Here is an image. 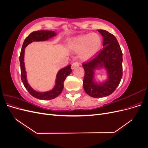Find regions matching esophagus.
<instances>
[{"label":"esophagus","mask_w":148,"mask_h":148,"mask_svg":"<svg viewBox=\"0 0 148 148\" xmlns=\"http://www.w3.org/2000/svg\"><path fill=\"white\" fill-rule=\"evenodd\" d=\"M78 66H79V63L78 62H74V63H73L72 65H71V69H75L76 67H77Z\"/></svg>","instance_id":"obj_1"}]
</instances>
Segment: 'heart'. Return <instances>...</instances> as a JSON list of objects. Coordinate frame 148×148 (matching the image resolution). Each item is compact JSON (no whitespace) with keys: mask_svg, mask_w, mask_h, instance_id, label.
<instances>
[{"mask_svg":"<svg viewBox=\"0 0 148 148\" xmlns=\"http://www.w3.org/2000/svg\"><path fill=\"white\" fill-rule=\"evenodd\" d=\"M101 37L96 33L73 38L68 43V47L71 51L79 52V57L83 60H87L95 56L101 49Z\"/></svg>","mask_w":148,"mask_h":148,"instance_id":"1","label":"heart"}]
</instances>
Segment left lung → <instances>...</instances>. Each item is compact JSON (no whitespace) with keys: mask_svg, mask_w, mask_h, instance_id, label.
Instances as JSON below:
<instances>
[{"mask_svg":"<svg viewBox=\"0 0 148 148\" xmlns=\"http://www.w3.org/2000/svg\"><path fill=\"white\" fill-rule=\"evenodd\" d=\"M103 37L102 50L91 60L83 64L84 70V90L92 97H102L113 93L122 77V52L115 36L103 29H98ZM104 67L108 79L98 84L93 82V70Z\"/></svg>","mask_w":148,"mask_h":148,"instance_id":"8db88e82","label":"left lung"}]
</instances>
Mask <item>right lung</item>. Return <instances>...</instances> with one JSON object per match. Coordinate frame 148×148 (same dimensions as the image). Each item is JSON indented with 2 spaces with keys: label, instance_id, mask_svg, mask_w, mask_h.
I'll use <instances>...</instances> for the list:
<instances>
[{
  "label": "right lung",
  "instance_id": "add662e5",
  "mask_svg": "<svg viewBox=\"0 0 148 148\" xmlns=\"http://www.w3.org/2000/svg\"><path fill=\"white\" fill-rule=\"evenodd\" d=\"M56 33L53 31H36L31 33L26 38L22 46V48L20 55V62L21 69V79L23 82L25 88L27 89L31 96L41 100H51L57 97L60 95L64 88V82L65 79L71 72V65H69L65 68L62 69L57 73L56 85L52 90L47 92H37L30 86L26 79V72L25 71V63H24V55L25 49L29 44L34 41H44L48 40L53 36H55Z\"/></svg>",
  "mask_w": 148,
  "mask_h": 148
}]
</instances>
